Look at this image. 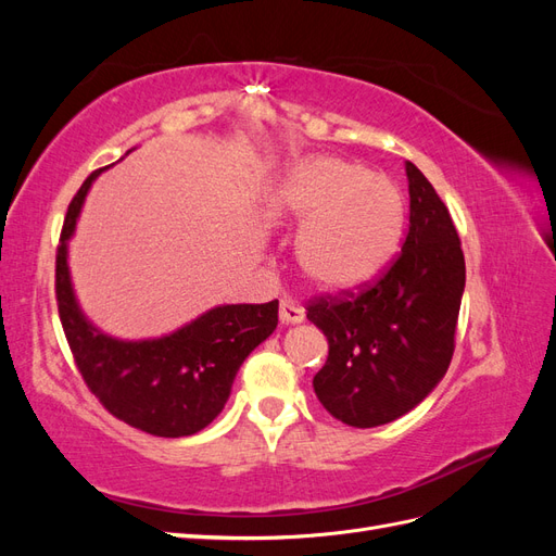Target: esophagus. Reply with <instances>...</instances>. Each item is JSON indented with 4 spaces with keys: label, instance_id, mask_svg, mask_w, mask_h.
I'll return each instance as SVG.
<instances>
[{
    "label": "esophagus",
    "instance_id": "esophagus-1",
    "mask_svg": "<svg viewBox=\"0 0 556 556\" xmlns=\"http://www.w3.org/2000/svg\"><path fill=\"white\" fill-rule=\"evenodd\" d=\"M304 308L296 306L294 301H280V323L282 325H299L304 323Z\"/></svg>",
    "mask_w": 556,
    "mask_h": 556
}]
</instances>
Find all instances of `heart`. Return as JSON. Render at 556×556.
<instances>
[{
  "label": "heart",
  "mask_w": 556,
  "mask_h": 556,
  "mask_svg": "<svg viewBox=\"0 0 556 556\" xmlns=\"http://www.w3.org/2000/svg\"><path fill=\"white\" fill-rule=\"evenodd\" d=\"M276 225L301 227L299 276L317 292L341 294L374 280L394 257L406 225L396 182L331 155L292 164L271 194Z\"/></svg>",
  "instance_id": "obj_1"
}]
</instances>
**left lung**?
Masks as SVG:
<instances>
[{
  "label": "left lung",
  "instance_id": "8db88e82",
  "mask_svg": "<svg viewBox=\"0 0 556 556\" xmlns=\"http://www.w3.org/2000/svg\"><path fill=\"white\" fill-rule=\"evenodd\" d=\"M410 225L401 255L359 294L319 296L306 317L327 336L313 378L319 403L348 427L371 429L419 406L447 371L466 285L447 206L406 162Z\"/></svg>",
  "mask_w": 556,
  "mask_h": 556
}]
</instances>
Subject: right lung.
<instances>
[{"instance_id":"add662e5","label":"right lung","mask_w":556,"mask_h":556,"mask_svg":"<svg viewBox=\"0 0 556 556\" xmlns=\"http://www.w3.org/2000/svg\"><path fill=\"white\" fill-rule=\"evenodd\" d=\"M88 176L64 217L55 262L58 311L78 371L104 408L129 427L180 439L223 413L245 357L274 333L278 299L227 304L201 313L160 339L123 341L94 327L78 306L70 274V239L92 182Z\"/></svg>"}]
</instances>
